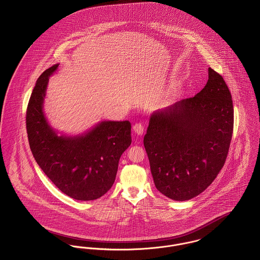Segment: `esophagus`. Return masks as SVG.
Listing matches in <instances>:
<instances>
[{"label": "esophagus", "mask_w": 260, "mask_h": 260, "mask_svg": "<svg viewBox=\"0 0 260 260\" xmlns=\"http://www.w3.org/2000/svg\"><path fill=\"white\" fill-rule=\"evenodd\" d=\"M134 132L138 135V136H141L142 134H143V129H144V127H143V125L141 124V123H139V122H137L136 124H134Z\"/></svg>", "instance_id": "esophagus-1"}]
</instances>
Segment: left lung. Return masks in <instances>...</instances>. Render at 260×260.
<instances>
[{"label": "left lung", "mask_w": 260, "mask_h": 260, "mask_svg": "<svg viewBox=\"0 0 260 260\" xmlns=\"http://www.w3.org/2000/svg\"><path fill=\"white\" fill-rule=\"evenodd\" d=\"M233 128L231 92L209 68L201 91L150 117L143 142L156 188L178 201L205 190L225 164Z\"/></svg>", "instance_id": "obj_1"}]
</instances>
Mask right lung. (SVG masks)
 Listing matches in <instances>:
<instances>
[{
  "label": "right lung",
  "instance_id": "1",
  "mask_svg": "<svg viewBox=\"0 0 260 260\" xmlns=\"http://www.w3.org/2000/svg\"><path fill=\"white\" fill-rule=\"evenodd\" d=\"M55 64L36 81L26 110L31 152L47 177L64 194L77 200L104 196L115 182L119 160L131 145V122H102L81 137H58L43 113L49 77Z\"/></svg>",
  "mask_w": 260,
  "mask_h": 260
}]
</instances>
